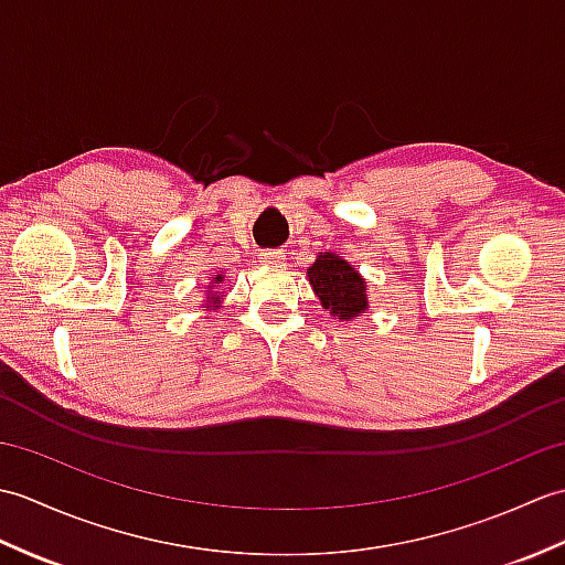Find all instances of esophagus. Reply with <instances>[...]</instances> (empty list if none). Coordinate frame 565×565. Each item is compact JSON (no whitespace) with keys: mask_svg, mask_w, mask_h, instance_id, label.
I'll list each match as a JSON object with an SVG mask.
<instances>
[{"mask_svg":"<svg viewBox=\"0 0 565 565\" xmlns=\"http://www.w3.org/2000/svg\"><path fill=\"white\" fill-rule=\"evenodd\" d=\"M257 257H259L262 264H267V267H276V264L284 262V252H279V249H262Z\"/></svg>","mask_w":565,"mask_h":565,"instance_id":"esophagus-1","label":"esophagus"}]
</instances>
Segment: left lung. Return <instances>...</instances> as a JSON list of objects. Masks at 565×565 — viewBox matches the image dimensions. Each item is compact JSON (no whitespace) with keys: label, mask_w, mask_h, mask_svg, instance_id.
<instances>
[{"label":"left lung","mask_w":565,"mask_h":565,"mask_svg":"<svg viewBox=\"0 0 565 565\" xmlns=\"http://www.w3.org/2000/svg\"><path fill=\"white\" fill-rule=\"evenodd\" d=\"M308 281L330 316L354 320L369 308L366 281L350 262L334 252H318L313 267H308Z\"/></svg>","instance_id":"1"}]
</instances>
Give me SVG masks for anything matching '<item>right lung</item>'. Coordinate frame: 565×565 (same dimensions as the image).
<instances>
[{
  "label": "right lung",
  "mask_w": 565,
  "mask_h": 565,
  "mask_svg": "<svg viewBox=\"0 0 565 565\" xmlns=\"http://www.w3.org/2000/svg\"><path fill=\"white\" fill-rule=\"evenodd\" d=\"M211 286H209V294H206V298H209V303H206V308H218V306H215V303H218L221 301V291H211L213 289V284H223V279H225V276L223 274H213L211 276Z\"/></svg>",
  "instance_id": "right-lung-1"
}]
</instances>
